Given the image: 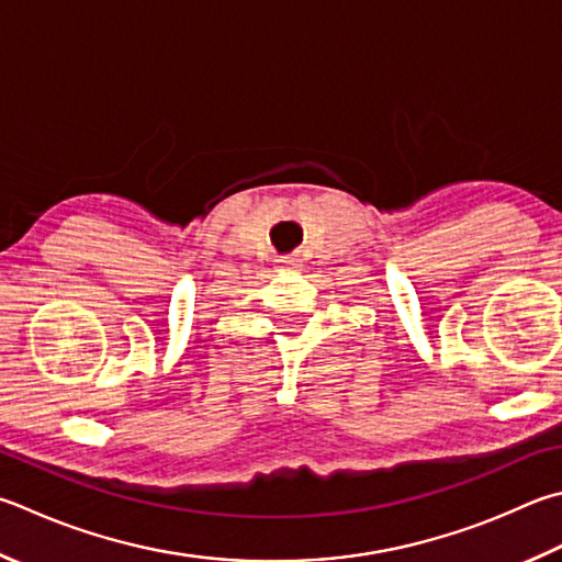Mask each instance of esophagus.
Here are the masks:
<instances>
[{
	"instance_id": "1",
	"label": "esophagus",
	"mask_w": 562,
	"mask_h": 562,
	"mask_svg": "<svg viewBox=\"0 0 562 562\" xmlns=\"http://www.w3.org/2000/svg\"><path fill=\"white\" fill-rule=\"evenodd\" d=\"M280 262H282V268H297V265H300L297 255H284Z\"/></svg>"
}]
</instances>
